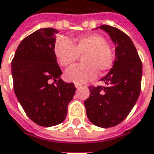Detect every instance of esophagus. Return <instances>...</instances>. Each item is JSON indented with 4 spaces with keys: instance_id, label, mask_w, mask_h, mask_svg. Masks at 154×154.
I'll list each match as a JSON object with an SVG mask.
<instances>
[{
    "instance_id": "34e87169",
    "label": "esophagus",
    "mask_w": 154,
    "mask_h": 154,
    "mask_svg": "<svg viewBox=\"0 0 154 154\" xmlns=\"http://www.w3.org/2000/svg\"><path fill=\"white\" fill-rule=\"evenodd\" d=\"M74 86H75V87L77 88V89H80V87H81V85H79V84H74Z\"/></svg>"
}]
</instances>
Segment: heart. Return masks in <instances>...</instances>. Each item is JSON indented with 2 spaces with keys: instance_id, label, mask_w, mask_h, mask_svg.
Segmentation results:
<instances>
[{
  "instance_id": "1",
  "label": "heart",
  "mask_w": 154,
  "mask_h": 154,
  "mask_svg": "<svg viewBox=\"0 0 154 154\" xmlns=\"http://www.w3.org/2000/svg\"><path fill=\"white\" fill-rule=\"evenodd\" d=\"M55 55L62 67L73 65L82 56L83 65L74 66L65 72L66 80L75 84H84L94 80L98 70L105 72L114 62L113 51L107 45V41L98 34H90L71 43L68 39L58 40L55 45Z\"/></svg>"
}]
</instances>
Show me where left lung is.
<instances>
[{
	"instance_id": "1",
	"label": "left lung",
	"mask_w": 154,
	"mask_h": 154,
	"mask_svg": "<svg viewBox=\"0 0 154 154\" xmlns=\"http://www.w3.org/2000/svg\"><path fill=\"white\" fill-rule=\"evenodd\" d=\"M100 28L115 45V59L109 72L100 80L104 86H90L84 102L90 122L100 128L114 127L123 121L139 98L142 64L130 38L121 30L103 25Z\"/></svg>"
}]
</instances>
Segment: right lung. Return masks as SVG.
<instances>
[{
	"label": "right lung",
	"instance_id": "right-lung-1",
	"mask_svg": "<svg viewBox=\"0 0 154 154\" xmlns=\"http://www.w3.org/2000/svg\"><path fill=\"white\" fill-rule=\"evenodd\" d=\"M57 33L54 28L34 32L21 41L12 61L15 95L28 117L43 127L65 120L76 90L61 79L55 55Z\"/></svg>",
	"mask_w": 154,
	"mask_h": 154
}]
</instances>
